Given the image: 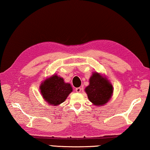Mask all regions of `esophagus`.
<instances>
[{
  "label": "esophagus",
  "mask_w": 150,
  "mask_h": 150,
  "mask_svg": "<svg viewBox=\"0 0 150 150\" xmlns=\"http://www.w3.org/2000/svg\"><path fill=\"white\" fill-rule=\"evenodd\" d=\"M81 91H82V89H81V88H80V87H78V88H76V91L77 93H80Z\"/></svg>",
  "instance_id": "obj_1"
}]
</instances>
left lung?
Here are the masks:
<instances>
[{"instance_id":"left-lung-1","label":"left lung","mask_w":150,"mask_h":150,"mask_svg":"<svg viewBox=\"0 0 150 150\" xmlns=\"http://www.w3.org/2000/svg\"><path fill=\"white\" fill-rule=\"evenodd\" d=\"M89 100L96 106H103L109 101L113 93V87L106 77L94 72L85 88Z\"/></svg>"}]
</instances>
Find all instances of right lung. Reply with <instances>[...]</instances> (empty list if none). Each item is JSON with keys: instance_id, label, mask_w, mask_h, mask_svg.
Wrapping results in <instances>:
<instances>
[{"instance_id": "1", "label": "right lung", "mask_w": 150, "mask_h": 150, "mask_svg": "<svg viewBox=\"0 0 150 150\" xmlns=\"http://www.w3.org/2000/svg\"><path fill=\"white\" fill-rule=\"evenodd\" d=\"M40 87L44 100L50 105L54 106L64 102L73 91L70 84L64 82L63 78L56 74L45 80Z\"/></svg>"}]
</instances>
